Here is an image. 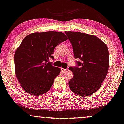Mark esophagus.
<instances>
[{
  "label": "esophagus",
  "instance_id": "34e87169",
  "mask_svg": "<svg viewBox=\"0 0 124 124\" xmlns=\"http://www.w3.org/2000/svg\"><path fill=\"white\" fill-rule=\"evenodd\" d=\"M61 72H64V71H66L67 69H64V68H63V67H61Z\"/></svg>",
  "mask_w": 124,
  "mask_h": 124
}]
</instances>
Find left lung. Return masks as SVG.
Segmentation results:
<instances>
[{
	"instance_id": "1",
	"label": "left lung",
	"mask_w": 124,
	"mask_h": 124,
	"mask_svg": "<svg viewBox=\"0 0 124 124\" xmlns=\"http://www.w3.org/2000/svg\"><path fill=\"white\" fill-rule=\"evenodd\" d=\"M73 46L77 66L70 67L74 76L69 82L72 92L78 95H92L101 86L109 67V54L105 43L93 35L66 31Z\"/></svg>"
}]
</instances>
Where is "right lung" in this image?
<instances>
[{"instance_id":"right-lung-1","label":"right lung","mask_w":124,"mask_h":124,"mask_svg":"<svg viewBox=\"0 0 124 124\" xmlns=\"http://www.w3.org/2000/svg\"><path fill=\"white\" fill-rule=\"evenodd\" d=\"M67 38L57 31L34 32L23 39L14 55L15 71L22 87L30 94L38 95L48 92L58 76L60 68L50 59L55 47Z\"/></svg>"}]
</instances>
